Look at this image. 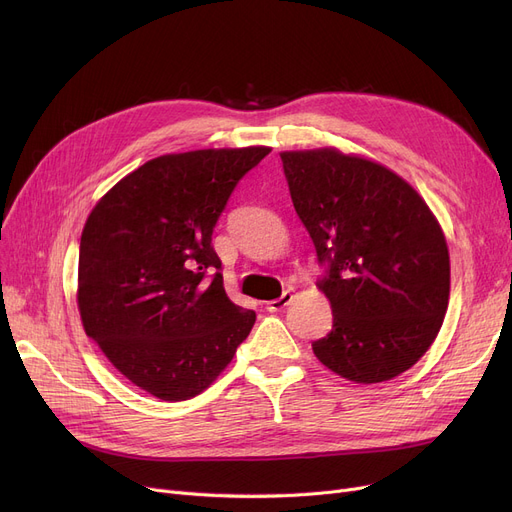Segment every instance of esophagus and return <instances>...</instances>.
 Here are the masks:
<instances>
[{"label": "esophagus", "instance_id": "esophagus-1", "mask_svg": "<svg viewBox=\"0 0 512 512\" xmlns=\"http://www.w3.org/2000/svg\"><path fill=\"white\" fill-rule=\"evenodd\" d=\"M292 299H294V294L290 292V290H286L280 299H274V301H270V303H265V309L267 311H282V309H286L290 303H292Z\"/></svg>", "mask_w": 512, "mask_h": 512}]
</instances>
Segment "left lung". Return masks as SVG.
I'll return each mask as SVG.
<instances>
[{
    "instance_id": "left-lung-1",
    "label": "left lung",
    "mask_w": 512,
    "mask_h": 512,
    "mask_svg": "<svg viewBox=\"0 0 512 512\" xmlns=\"http://www.w3.org/2000/svg\"><path fill=\"white\" fill-rule=\"evenodd\" d=\"M292 205L328 270L332 330L315 357L355 384L388 382L434 344L450 257L432 209L396 172L334 147L282 151Z\"/></svg>"
}]
</instances>
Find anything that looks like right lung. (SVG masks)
Listing matches in <instances>:
<instances>
[{"label": "right lung", "mask_w": 512, "mask_h": 512, "mask_svg": "<svg viewBox=\"0 0 512 512\" xmlns=\"http://www.w3.org/2000/svg\"><path fill=\"white\" fill-rule=\"evenodd\" d=\"M270 151L159 155L89 213L78 253L80 321L124 378L155 398L201 394L255 324V311L228 299L211 234L238 180Z\"/></svg>", "instance_id": "add662e5"}]
</instances>
